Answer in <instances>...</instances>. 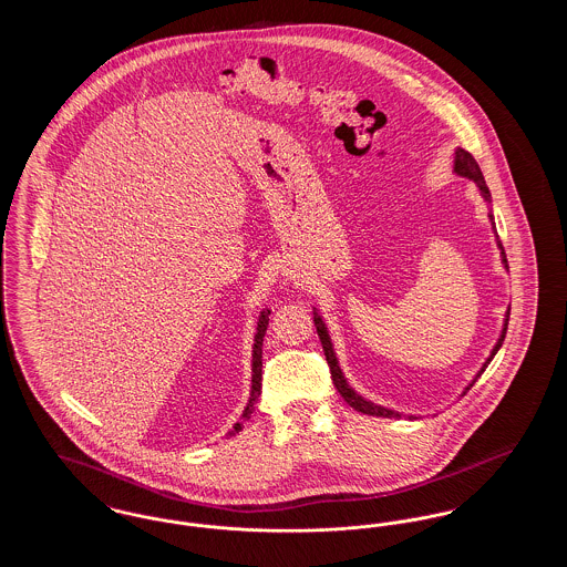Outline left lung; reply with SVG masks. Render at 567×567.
Listing matches in <instances>:
<instances>
[{
    "mask_svg": "<svg viewBox=\"0 0 567 567\" xmlns=\"http://www.w3.org/2000/svg\"><path fill=\"white\" fill-rule=\"evenodd\" d=\"M455 174L457 176H463V178H470V181H474L476 183V187L481 190V195L485 197V202L491 204V193H488V187H486L485 176H483V172H481V167H478V163L476 159L467 153V151H463V148H457L455 151ZM488 218H491V225H493V229H495V223H493V215L488 213ZM497 248L502 250V264H504V268H508V259H506V252H504V246L502 243L497 240ZM508 319H511V308H508V312H506V319H504V329H502V333H499V340L495 342V347H493V351L488 354V359H486L485 363H483V368H481V372L474 377V380L465 386V391H463V395L474 386V382L481 378V374L485 372L486 365L493 361V357H495V352L499 351V347H502V342H504V338H506V329H508ZM315 324H317V333H319V338H321V344H323L324 359H327V365H329V372H331V380H333V384H336V389H338V393L344 398V402L354 408L357 412H363V414H370V416H382V419H400L402 414L400 412H395V410H391V408H384V405L374 404V402H370V400H365V398H361L354 389H352L351 384L347 382V378L342 374V370H340V363H338V357H336V351H333V344H331V338H329V331H327V324H324L323 317L315 310ZM408 419H416V416H408Z\"/></svg>",
    "mask_w": 567,
    "mask_h": 567,
    "instance_id": "8db88e82",
    "label": "left lung"
}]
</instances>
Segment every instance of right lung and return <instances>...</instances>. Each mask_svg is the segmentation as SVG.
Segmentation results:
<instances>
[{
  "label": "right lung",
  "mask_w": 567,
  "mask_h": 567,
  "mask_svg": "<svg viewBox=\"0 0 567 567\" xmlns=\"http://www.w3.org/2000/svg\"><path fill=\"white\" fill-rule=\"evenodd\" d=\"M268 323H270V310L264 308L261 315H259V321H257V331H255V344H252V363H250V398H248V404L244 408L243 416L240 421L229 430L227 435H236L238 432H243L244 421L250 419V412L255 410V404L259 402V395H261V368H264V338H266V331H268Z\"/></svg>",
  "instance_id": "1"
}]
</instances>
